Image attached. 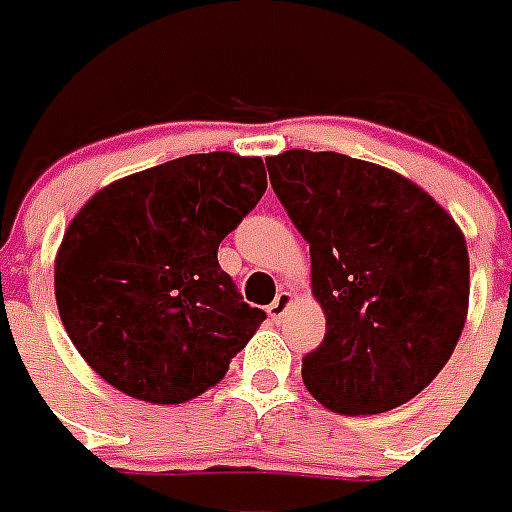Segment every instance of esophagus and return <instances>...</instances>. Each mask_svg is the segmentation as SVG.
Returning a JSON list of instances; mask_svg holds the SVG:
<instances>
[{
  "label": "esophagus",
  "mask_w": 512,
  "mask_h": 512,
  "mask_svg": "<svg viewBox=\"0 0 512 512\" xmlns=\"http://www.w3.org/2000/svg\"><path fill=\"white\" fill-rule=\"evenodd\" d=\"M289 305H292V295H289V292H279V297L268 305V316H271L273 321H281L284 319V313L289 311Z\"/></svg>",
  "instance_id": "1"
}]
</instances>
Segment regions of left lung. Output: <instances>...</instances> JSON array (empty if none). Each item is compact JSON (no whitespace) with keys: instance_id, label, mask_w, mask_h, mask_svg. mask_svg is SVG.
Returning a JSON list of instances; mask_svg holds the SVG:
<instances>
[{"instance_id":"8db88e82","label":"left lung","mask_w":512,"mask_h":512,"mask_svg":"<svg viewBox=\"0 0 512 512\" xmlns=\"http://www.w3.org/2000/svg\"><path fill=\"white\" fill-rule=\"evenodd\" d=\"M265 164L311 244L313 295L327 316V335L303 356L305 388L340 414L406 404L465 327V236L422 188L377 164L300 148Z\"/></svg>"}]
</instances>
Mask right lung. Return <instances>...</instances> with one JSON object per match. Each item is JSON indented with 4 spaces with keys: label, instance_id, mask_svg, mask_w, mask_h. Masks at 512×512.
Masks as SVG:
<instances>
[{
    "label": "right lung",
    "instance_id": "right-lung-1",
    "mask_svg": "<svg viewBox=\"0 0 512 512\" xmlns=\"http://www.w3.org/2000/svg\"><path fill=\"white\" fill-rule=\"evenodd\" d=\"M263 159L191 154L116 180L71 220L55 260L60 321L114 388L183 404L223 380L265 311L217 247L263 199Z\"/></svg>",
    "mask_w": 512,
    "mask_h": 512
}]
</instances>
